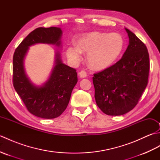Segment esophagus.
Listing matches in <instances>:
<instances>
[{
    "label": "esophagus",
    "mask_w": 160,
    "mask_h": 160,
    "mask_svg": "<svg viewBox=\"0 0 160 160\" xmlns=\"http://www.w3.org/2000/svg\"><path fill=\"white\" fill-rule=\"evenodd\" d=\"M78 74H79V76H80V78H86L87 76V72H86L85 71H84V70L80 71V72H79V73H78Z\"/></svg>",
    "instance_id": "1"
}]
</instances>
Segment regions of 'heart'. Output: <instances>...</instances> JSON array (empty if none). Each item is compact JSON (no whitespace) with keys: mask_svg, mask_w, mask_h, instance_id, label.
I'll return each mask as SVG.
<instances>
[{"mask_svg":"<svg viewBox=\"0 0 160 160\" xmlns=\"http://www.w3.org/2000/svg\"><path fill=\"white\" fill-rule=\"evenodd\" d=\"M124 46V39L120 33L93 32L81 36L77 41V47H68L67 56L71 62L77 63L81 59L82 53H88L89 66L95 70H102L116 61Z\"/></svg>","mask_w":160,"mask_h":160,"instance_id":"heart-1","label":"heart"}]
</instances>
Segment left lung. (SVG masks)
Segmentation results:
<instances>
[{"instance_id":"1","label":"left lung","mask_w":160,"mask_h":160,"mask_svg":"<svg viewBox=\"0 0 160 160\" xmlns=\"http://www.w3.org/2000/svg\"><path fill=\"white\" fill-rule=\"evenodd\" d=\"M125 29L129 45L123 56L93 77L96 104L108 115H121L132 110L148 84L150 61L147 47L130 30Z\"/></svg>"}]
</instances>
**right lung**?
<instances>
[{
  "label": "right lung",
  "instance_id": "right-lung-1",
  "mask_svg": "<svg viewBox=\"0 0 160 160\" xmlns=\"http://www.w3.org/2000/svg\"><path fill=\"white\" fill-rule=\"evenodd\" d=\"M62 30L59 28H38L33 30L17 47L13 56V85L27 109L36 117L53 119L66 109L73 87L78 82L76 70L62 62L59 53L56 65L47 82L36 87L27 77L23 60L28 47L36 43L60 45Z\"/></svg>",
  "mask_w": 160,
  "mask_h": 160
}]
</instances>
